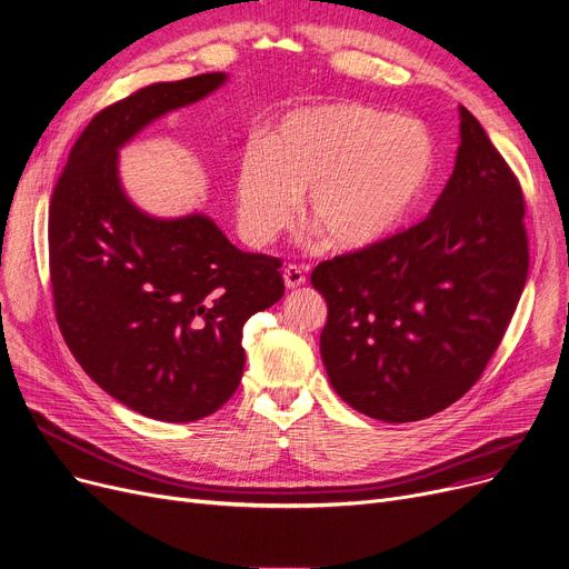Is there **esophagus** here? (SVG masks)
<instances>
[{
    "label": "esophagus",
    "instance_id": "obj_1",
    "mask_svg": "<svg viewBox=\"0 0 569 569\" xmlns=\"http://www.w3.org/2000/svg\"><path fill=\"white\" fill-rule=\"evenodd\" d=\"M282 278H284V284H287V289H298L300 284L306 282V273H303V269H298V266H287V269L282 271Z\"/></svg>",
    "mask_w": 569,
    "mask_h": 569
}]
</instances>
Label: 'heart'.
I'll list each match as a JSON object with an SVG mask.
<instances>
[{
  "label": "heart",
  "instance_id": "heart-1",
  "mask_svg": "<svg viewBox=\"0 0 569 569\" xmlns=\"http://www.w3.org/2000/svg\"><path fill=\"white\" fill-rule=\"evenodd\" d=\"M433 158L437 144L418 119L362 103L293 110L241 151L233 174L239 231L254 248L273 243L303 194L306 220L332 248H365L409 216Z\"/></svg>",
  "mask_w": 569,
  "mask_h": 569
}]
</instances>
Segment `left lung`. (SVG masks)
<instances>
[{
	"instance_id": "left-lung-1",
	"label": "left lung",
	"mask_w": 569,
	"mask_h": 569,
	"mask_svg": "<svg viewBox=\"0 0 569 569\" xmlns=\"http://www.w3.org/2000/svg\"><path fill=\"white\" fill-rule=\"evenodd\" d=\"M459 114L455 172L431 213L312 271L330 386L383 422L429 418L473 388L528 276L521 186L480 121Z\"/></svg>"
}]
</instances>
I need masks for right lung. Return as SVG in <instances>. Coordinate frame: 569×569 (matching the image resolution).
Wrapping results in <instances>:
<instances>
[{"mask_svg":"<svg viewBox=\"0 0 569 569\" xmlns=\"http://www.w3.org/2000/svg\"><path fill=\"white\" fill-rule=\"evenodd\" d=\"M224 78L156 82L100 110L50 199V282L66 345L108 395L164 422L207 418L237 392L243 326L284 293L278 257L231 246L207 216L151 218L117 177L121 144Z\"/></svg>","mask_w":569,"mask_h":569,"instance_id":"right-lung-1","label":"right lung"}]
</instances>
